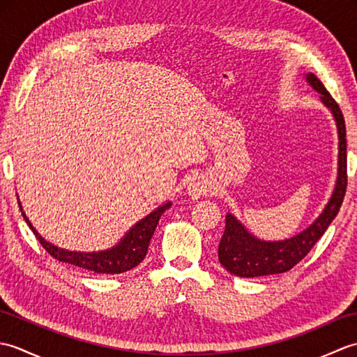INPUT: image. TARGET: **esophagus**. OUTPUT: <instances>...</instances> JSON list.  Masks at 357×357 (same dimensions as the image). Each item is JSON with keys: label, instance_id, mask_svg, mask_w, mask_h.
Returning <instances> with one entry per match:
<instances>
[{"label": "esophagus", "instance_id": "34e87169", "mask_svg": "<svg viewBox=\"0 0 357 357\" xmlns=\"http://www.w3.org/2000/svg\"><path fill=\"white\" fill-rule=\"evenodd\" d=\"M208 190H210V183H208V179H206L204 176L193 178L187 185V193L192 199L201 198V196L207 195Z\"/></svg>", "mask_w": 357, "mask_h": 357}]
</instances>
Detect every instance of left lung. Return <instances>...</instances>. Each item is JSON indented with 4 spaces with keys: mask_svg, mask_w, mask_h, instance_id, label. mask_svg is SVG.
<instances>
[{
    "mask_svg": "<svg viewBox=\"0 0 357 357\" xmlns=\"http://www.w3.org/2000/svg\"><path fill=\"white\" fill-rule=\"evenodd\" d=\"M307 82L316 92L321 93V101L333 113L336 121L339 136V156H337V179L335 190L322 213L316 221L293 238L284 241H262L253 236L231 213L225 216V231L219 242L218 256L222 267L231 275L239 278H259L278 275L291 270L299 264L314 247L322 234L327 231L342 206L347 190V139L345 121L337 102L327 92L316 75L307 73Z\"/></svg>",
    "mask_w": 357,
    "mask_h": 357,
    "instance_id": "obj_1",
    "label": "left lung"
}]
</instances>
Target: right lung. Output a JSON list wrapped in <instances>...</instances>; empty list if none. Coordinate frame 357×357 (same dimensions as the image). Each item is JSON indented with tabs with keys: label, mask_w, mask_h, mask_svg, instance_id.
Wrapping results in <instances>:
<instances>
[{
	"label": "right lung",
	"mask_w": 357,
	"mask_h": 357,
	"mask_svg": "<svg viewBox=\"0 0 357 357\" xmlns=\"http://www.w3.org/2000/svg\"><path fill=\"white\" fill-rule=\"evenodd\" d=\"M170 201L162 204L161 207H158L150 215L136 222L115 247L102 250V252H70V250L53 245L35 230V227L29 221V218L22 211V208L21 213L22 218L26 219L27 225L30 227V230L33 231L36 239L45 248V252L55 257V259L89 271L100 273V275H119V273L132 270L139 262H142V259L147 255L150 239L153 236L159 219H161V215L167 208H170Z\"/></svg>",
	"instance_id": "1"
}]
</instances>
